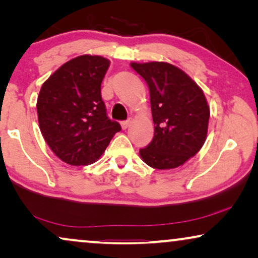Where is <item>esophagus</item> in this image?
I'll list each match as a JSON object with an SVG mask.
<instances>
[{
	"instance_id": "34e87169",
	"label": "esophagus",
	"mask_w": 258,
	"mask_h": 258,
	"mask_svg": "<svg viewBox=\"0 0 258 258\" xmlns=\"http://www.w3.org/2000/svg\"><path fill=\"white\" fill-rule=\"evenodd\" d=\"M129 125H130V119H129V121H124V122H122V123H121V126H122V129H123V130L128 129V128H129Z\"/></svg>"
}]
</instances>
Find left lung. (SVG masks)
Here are the masks:
<instances>
[{"label": "left lung", "mask_w": 258, "mask_h": 258, "mask_svg": "<svg viewBox=\"0 0 258 258\" xmlns=\"http://www.w3.org/2000/svg\"><path fill=\"white\" fill-rule=\"evenodd\" d=\"M146 80L155 134L140 149L144 163L158 170L181 167L195 156L207 140L210 108L203 90L188 74L168 62H132Z\"/></svg>", "instance_id": "8db88e82"}]
</instances>
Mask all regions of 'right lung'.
Here are the masks:
<instances>
[{
  "label": "right lung",
  "instance_id": "right-lung-1",
  "mask_svg": "<svg viewBox=\"0 0 258 258\" xmlns=\"http://www.w3.org/2000/svg\"><path fill=\"white\" fill-rule=\"evenodd\" d=\"M109 64L98 55L77 56L42 84L36 103L40 130L52 153L67 164L96 162L121 130L108 118L101 96Z\"/></svg>",
  "mask_w": 258,
  "mask_h": 258
}]
</instances>
